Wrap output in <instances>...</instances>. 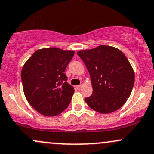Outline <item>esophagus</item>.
Returning a JSON list of instances; mask_svg holds the SVG:
<instances>
[{"mask_svg": "<svg viewBox=\"0 0 154 154\" xmlns=\"http://www.w3.org/2000/svg\"><path fill=\"white\" fill-rule=\"evenodd\" d=\"M82 88V85H77V88L78 89V90H81Z\"/></svg>", "mask_w": 154, "mask_h": 154, "instance_id": "34e87169", "label": "esophagus"}]
</instances>
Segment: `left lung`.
<instances>
[{
    "mask_svg": "<svg viewBox=\"0 0 154 154\" xmlns=\"http://www.w3.org/2000/svg\"><path fill=\"white\" fill-rule=\"evenodd\" d=\"M90 73L93 92L85 100L100 113L120 108L130 97L134 85V72L127 57L119 49L101 45L77 52Z\"/></svg>",
    "mask_w": 154,
    "mask_h": 154,
    "instance_id": "8db88e82",
    "label": "left lung"
}]
</instances>
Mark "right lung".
I'll return each mask as SVG.
<instances>
[{
  "mask_svg": "<svg viewBox=\"0 0 154 154\" xmlns=\"http://www.w3.org/2000/svg\"><path fill=\"white\" fill-rule=\"evenodd\" d=\"M75 54L73 51L58 48L37 50L27 60L21 71L24 95L36 111L54 116L69 106L74 88L64 73Z\"/></svg>",
  "mask_w": 154,
  "mask_h": 154,
  "instance_id": "obj_1",
  "label": "right lung"
}]
</instances>
